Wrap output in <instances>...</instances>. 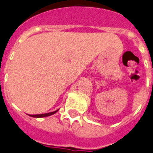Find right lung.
Returning a JSON list of instances; mask_svg holds the SVG:
<instances>
[{
	"mask_svg": "<svg viewBox=\"0 0 153 153\" xmlns=\"http://www.w3.org/2000/svg\"><path fill=\"white\" fill-rule=\"evenodd\" d=\"M56 111H58V110L56 111H54L53 112H49V113H45V114H38V115H30V116H31V117H34V118H42V117H46V116H49L51 115H53V114H55Z\"/></svg>",
	"mask_w": 153,
	"mask_h": 153,
	"instance_id": "right-lung-1",
	"label": "right lung"
}]
</instances>
